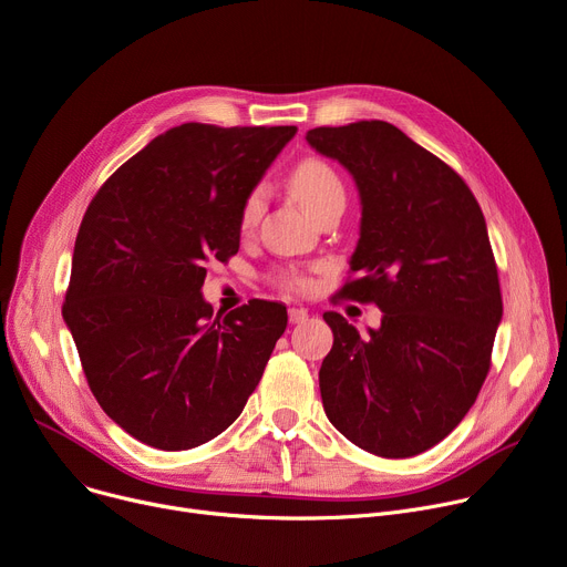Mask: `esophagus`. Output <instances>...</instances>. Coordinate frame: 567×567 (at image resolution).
Listing matches in <instances>:
<instances>
[{
    "label": "esophagus",
    "mask_w": 567,
    "mask_h": 567,
    "mask_svg": "<svg viewBox=\"0 0 567 567\" xmlns=\"http://www.w3.org/2000/svg\"><path fill=\"white\" fill-rule=\"evenodd\" d=\"M288 320H290V324L307 322V320H309V311H303V309H288Z\"/></svg>",
    "instance_id": "esophagus-1"
}]
</instances>
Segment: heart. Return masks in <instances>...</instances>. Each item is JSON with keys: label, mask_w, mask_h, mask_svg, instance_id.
Wrapping results in <instances>:
<instances>
[{"label": "heart", "mask_w": 567, "mask_h": 567, "mask_svg": "<svg viewBox=\"0 0 567 567\" xmlns=\"http://www.w3.org/2000/svg\"><path fill=\"white\" fill-rule=\"evenodd\" d=\"M290 186L297 199L307 206L313 215L322 206H327L333 199H344V186L338 177V172L322 158H303L295 165L290 172ZM266 208V190L264 188H254L240 208V229L251 231L256 223L260 220ZM272 281L284 290V292H307L311 286V277L307 270L299 268H281L272 275Z\"/></svg>", "instance_id": "obj_1"}]
</instances>
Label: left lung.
Wrapping results in <instances>:
<instances>
[{"label":"left lung","mask_w":567,"mask_h":567,"mask_svg":"<svg viewBox=\"0 0 567 567\" xmlns=\"http://www.w3.org/2000/svg\"><path fill=\"white\" fill-rule=\"evenodd\" d=\"M307 141L361 195L350 264L361 277L338 295L383 311L370 338L324 313V413L370 454H422L465 417L491 370L502 290L482 206L454 167L383 120L316 126Z\"/></svg>","instance_id":"left-lung-1"}]
</instances>
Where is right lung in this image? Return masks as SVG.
I'll use <instances>...</instances> for the list:
<instances>
[{"mask_svg": "<svg viewBox=\"0 0 567 567\" xmlns=\"http://www.w3.org/2000/svg\"><path fill=\"white\" fill-rule=\"evenodd\" d=\"M295 126L186 122L117 167L81 220L63 318L104 413L179 452L245 409L288 313L251 299L213 316L206 266L240 247V208Z\"/></svg>", "mask_w": 567, "mask_h": 567, "instance_id": "1", "label": "right lung"}]
</instances>
